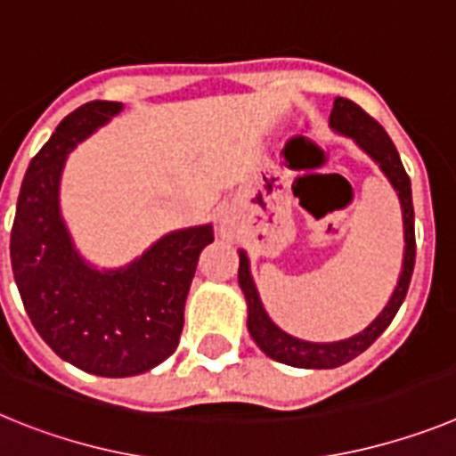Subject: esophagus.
I'll return each mask as SVG.
<instances>
[{
	"label": "esophagus",
	"instance_id": "obj_1",
	"mask_svg": "<svg viewBox=\"0 0 456 456\" xmlns=\"http://www.w3.org/2000/svg\"><path fill=\"white\" fill-rule=\"evenodd\" d=\"M221 232H224L225 237H231L232 232H235V224H232V216L225 215L224 219H221Z\"/></svg>",
	"mask_w": 456,
	"mask_h": 456
}]
</instances>
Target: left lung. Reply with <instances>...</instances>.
<instances>
[{"mask_svg": "<svg viewBox=\"0 0 456 456\" xmlns=\"http://www.w3.org/2000/svg\"><path fill=\"white\" fill-rule=\"evenodd\" d=\"M331 125L342 134L354 136L361 143L363 151L381 164L384 173L390 178L393 187L397 189L402 200V209H404V267H402L400 283L395 288L393 297H390L388 305L381 310V315L365 329L363 333L349 338V340L329 342V345H320V342H304L297 338L288 336L273 324L267 317L263 308V301L257 297V289L253 285V278L248 273V260L244 253H240V288L247 297L248 304V333L253 336L256 345L263 349L267 356L273 361L285 365H294V368H310V370H329L338 368V365L349 363L358 354H363L365 349L377 340L381 333L388 329L393 317L397 315L402 301H404L406 292H409L411 276H413V265H416V228H413V200H411V180L409 173L404 171V164L400 159V152L386 134V130L368 111L358 107L356 102L347 98H336L331 111Z\"/></svg>", "mask_w": 456, "mask_h": 456, "instance_id": "1", "label": "left lung"}]
</instances>
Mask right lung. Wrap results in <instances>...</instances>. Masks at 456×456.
Masks as SVG:
<instances>
[{
    "label": "right lung",
    "mask_w": 456,
    "mask_h": 456,
    "mask_svg": "<svg viewBox=\"0 0 456 456\" xmlns=\"http://www.w3.org/2000/svg\"><path fill=\"white\" fill-rule=\"evenodd\" d=\"M120 107L93 100L59 123L27 168L11 231V265L31 324L63 361L100 377L148 372L175 352L199 256L215 240L212 225L171 232L109 273L72 251L59 216V175L68 151Z\"/></svg>",
    "instance_id": "right-lung-1"
}]
</instances>
